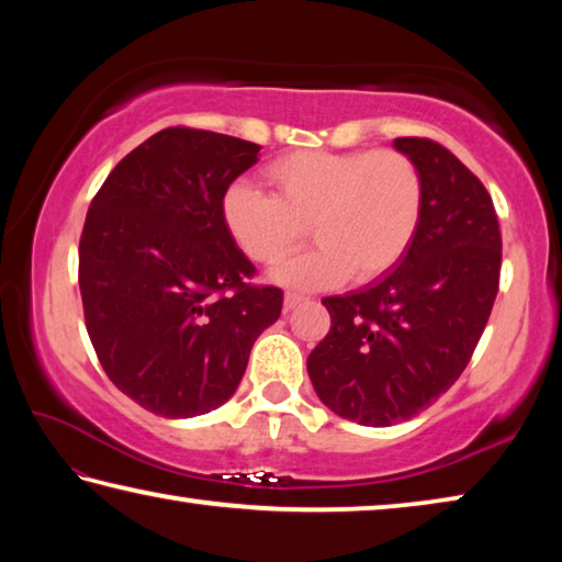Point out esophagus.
Returning a JSON list of instances; mask_svg holds the SVG:
<instances>
[{
    "instance_id": "34e87169",
    "label": "esophagus",
    "mask_w": 562,
    "mask_h": 562,
    "mask_svg": "<svg viewBox=\"0 0 562 562\" xmlns=\"http://www.w3.org/2000/svg\"><path fill=\"white\" fill-rule=\"evenodd\" d=\"M307 302V297L304 294H297V292H288L284 294V312H292L294 307H300V304Z\"/></svg>"
}]
</instances>
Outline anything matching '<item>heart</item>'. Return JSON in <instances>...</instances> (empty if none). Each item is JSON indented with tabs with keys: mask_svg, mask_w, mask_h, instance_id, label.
Instances as JSON below:
<instances>
[{
	"mask_svg": "<svg viewBox=\"0 0 562 562\" xmlns=\"http://www.w3.org/2000/svg\"><path fill=\"white\" fill-rule=\"evenodd\" d=\"M270 195L235 183L223 223L258 265H274L315 237L317 247L274 270L297 290L382 278L404 258L424 215V176L412 156L376 150H292L262 170Z\"/></svg>",
	"mask_w": 562,
	"mask_h": 562,
	"instance_id": "obj_1",
	"label": "heart"
}]
</instances>
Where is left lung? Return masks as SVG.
I'll return each mask as SVG.
<instances>
[{
    "label": "left lung",
    "mask_w": 562,
    "mask_h": 562,
    "mask_svg": "<svg viewBox=\"0 0 562 562\" xmlns=\"http://www.w3.org/2000/svg\"><path fill=\"white\" fill-rule=\"evenodd\" d=\"M394 146L424 176L422 225L386 278L322 300L331 327L307 359L322 404L361 426L406 422L449 392L501 280V227L481 180L431 138Z\"/></svg>",
    "instance_id": "8db88e82"
}]
</instances>
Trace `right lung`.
Masks as SVG:
<instances>
[{
    "label": "right lung",
    "instance_id": "obj_1",
    "mask_svg": "<svg viewBox=\"0 0 562 562\" xmlns=\"http://www.w3.org/2000/svg\"><path fill=\"white\" fill-rule=\"evenodd\" d=\"M258 144L170 126L121 160L93 195L79 243L83 319L103 372L166 418L235 394L247 357L278 322L282 290L223 223V195Z\"/></svg>",
    "mask_w": 562,
    "mask_h": 562
}]
</instances>
